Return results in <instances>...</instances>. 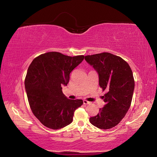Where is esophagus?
I'll list each match as a JSON object with an SVG mask.
<instances>
[{"mask_svg": "<svg viewBox=\"0 0 157 157\" xmlns=\"http://www.w3.org/2000/svg\"><path fill=\"white\" fill-rule=\"evenodd\" d=\"M83 103H84V105H87L90 104V102L88 101H86V100H84V101H83Z\"/></svg>", "mask_w": 157, "mask_h": 157, "instance_id": "obj_1", "label": "esophagus"}]
</instances>
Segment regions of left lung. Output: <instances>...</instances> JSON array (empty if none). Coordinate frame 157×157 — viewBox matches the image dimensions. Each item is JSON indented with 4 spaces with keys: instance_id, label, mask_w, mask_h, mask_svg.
I'll return each mask as SVG.
<instances>
[{
    "instance_id": "1",
    "label": "left lung",
    "mask_w": 157,
    "mask_h": 157,
    "mask_svg": "<svg viewBox=\"0 0 157 157\" xmlns=\"http://www.w3.org/2000/svg\"><path fill=\"white\" fill-rule=\"evenodd\" d=\"M85 59L97 71L100 87L106 91L102 96L105 105L90 122L100 129L114 128L131 106L135 85L132 69L125 60L109 52L87 55Z\"/></svg>"
}]
</instances>
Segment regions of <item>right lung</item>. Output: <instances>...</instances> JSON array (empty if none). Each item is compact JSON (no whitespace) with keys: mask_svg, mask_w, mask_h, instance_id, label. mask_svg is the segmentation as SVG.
Wrapping results in <instances>:
<instances>
[{"mask_svg":"<svg viewBox=\"0 0 157 157\" xmlns=\"http://www.w3.org/2000/svg\"><path fill=\"white\" fill-rule=\"evenodd\" d=\"M84 59L48 52L36 57L29 66L25 88L33 114L42 124L52 129L68 125L75 110L83 105L81 99L70 100L63 94L70 73Z\"/></svg>","mask_w":157,"mask_h":157,"instance_id":"add662e5","label":"right lung"}]
</instances>
